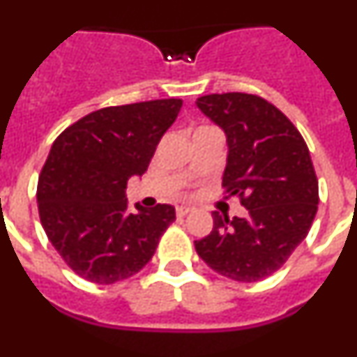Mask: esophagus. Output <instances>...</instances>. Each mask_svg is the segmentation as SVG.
Instances as JSON below:
<instances>
[{"label":"esophagus","mask_w":357,"mask_h":357,"mask_svg":"<svg viewBox=\"0 0 357 357\" xmlns=\"http://www.w3.org/2000/svg\"><path fill=\"white\" fill-rule=\"evenodd\" d=\"M193 211V207H189V206H181V207H176V216H185L188 213H191Z\"/></svg>","instance_id":"34e87169"}]
</instances>
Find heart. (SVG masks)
<instances>
[{"mask_svg":"<svg viewBox=\"0 0 357 357\" xmlns=\"http://www.w3.org/2000/svg\"><path fill=\"white\" fill-rule=\"evenodd\" d=\"M202 128H204V127H202Z\"/></svg>","mask_w":357,"mask_h":357,"instance_id":"obj_1","label":"heart"}]
</instances>
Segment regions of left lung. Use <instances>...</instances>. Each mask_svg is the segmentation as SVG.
I'll use <instances>...</instances> for the list:
<instances>
[{
	"mask_svg": "<svg viewBox=\"0 0 357 357\" xmlns=\"http://www.w3.org/2000/svg\"><path fill=\"white\" fill-rule=\"evenodd\" d=\"M198 109L227 134L222 185L247 207L245 218L213 213L197 254L220 275L255 282L279 270L304 241L318 211V178L301 132L257 94H207Z\"/></svg>",
	"mask_w": 357,
	"mask_h": 357,
	"instance_id": "obj_1",
	"label": "left lung"
}]
</instances>
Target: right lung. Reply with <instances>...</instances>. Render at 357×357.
Listing matches in <instances>:
<instances>
[{"label":"right lung","instance_id":"right-lung-1","mask_svg":"<svg viewBox=\"0 0 357 357\" xmlns=\"http://www.w3.org/2000/svg\"><path fill=\"white\" fill-rule=\"evenodd\" d=\"M182 100L105 107L66 128L53 143L37 182L43 229L64 263L82 279L114 284L143 270L175 207L135 206L125 189L143 175Z\"/></svg>","mask_w":357,"mask_h":357}]
</instances>
